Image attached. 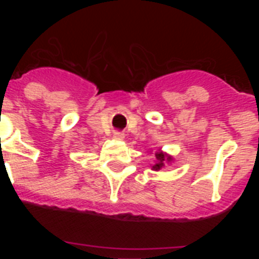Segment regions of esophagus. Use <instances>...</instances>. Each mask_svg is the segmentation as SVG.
Segmentation results:
<instances>
[{"mask_svg":"<svg viewBox=\"0 0 259 259\" xmlns=\"http://www.w3.org/2000/svg\"><path fill=\"white\" fill-rule=\"evenodd\" d=\"M114 137L118 139V140H122V139H124V135L122 132H114Z\"/></svg>","mask_w":259,"mask_h":259,"instance_id":"esophagus-1","label":"esophagus"}]
</instances>
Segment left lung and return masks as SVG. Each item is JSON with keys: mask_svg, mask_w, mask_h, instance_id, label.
I'll list each match as a JSON object with an SVG mask.
<instances>
[{"mask_svg": "<svg viewBox=\"0 0 259 259\" xmlns=\"http://www.w3.org/2000/svg\"><path fill=\"white\" fill-rule=\"evenodd\" d=\"M155 158H157V162H155V164L153 166V170L155 171L161 170L162 167L164 166V162L172 161V157H171V155L166 154V153L161 152V150H158V152L155 153Z\"/></svg>", "mask_w": 259, "mask_h": 259, "instance_id": "left-lung-1", "label": "left lung"}]
</instances>
